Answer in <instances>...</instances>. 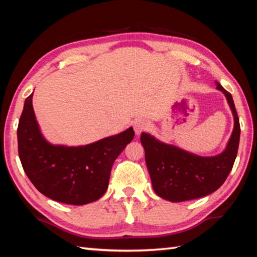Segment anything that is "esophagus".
<instances>
[{
  "mask_svg": "<svg viewBox=\"0 0 257 257\" xmlns=\"http://www.w3.org/2000/svg\"><path fill=\"white\" fill-rule=\"evenodd\" d=\"M147 128H149V123H147L145 120H138L134 123V129L136 135H141L143 132H145Z\"/></svg>",
  "mask_w": 257,
  "mask_h": 257,
  "instance_id": "obj_1",
  "label": "esophagus"
}]
</instances>
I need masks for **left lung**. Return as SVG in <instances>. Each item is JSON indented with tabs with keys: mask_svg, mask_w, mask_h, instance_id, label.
<instances>
[{
	"mask_svg": "<svg viewBox=\"0 0 257 257\" xmlns=\"http://www.w3.org/2000/svg\"><path fill=\"white\" fill-rule=\"evenodd\" d=\"M215 84L227 97L234 120L231 137L222 153L204 158L164 144L146 133L142 134L141 142L152 185L160 197L184 202L207 196L222 186L231 171L238 152L240 124L231 94L217 81Z\"/></svg>",
	"mask_w": 257,
	"mask_h": 257,
	"instance_id": "8db88e82",
	"label": "left lung"
}]
</instances>
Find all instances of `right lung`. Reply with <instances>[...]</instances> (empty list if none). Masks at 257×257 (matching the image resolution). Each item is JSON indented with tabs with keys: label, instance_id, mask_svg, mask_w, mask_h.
<instances>
[{
	"label": "right lung",
	"instance_id": "right-lung-1",
	"mask_svg": "<svg viewBox=\"0 0 257 257\" xmlns=\"http://www.w3.org/2000/svg\"><path fill=\"white\" fill-rule=\"evenodd\" d=\"M17 135L21 164L37 190L56 202L85 205L105 193L112 165L135 133L130 127L85 146L52 145L38 127L32 94L25 101Z\"/></svg>",
	"mask_w": 257,
	"mask_h": 257
}]
</instances>
